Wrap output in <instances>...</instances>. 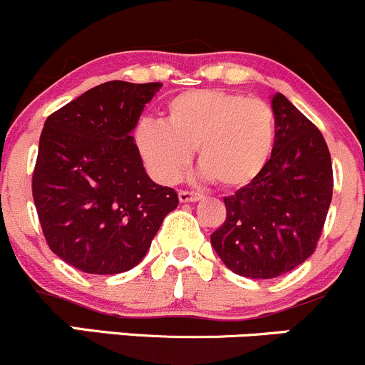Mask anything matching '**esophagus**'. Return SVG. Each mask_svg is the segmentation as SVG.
Here are the masks:
<instances>
[{"mask_svg":"<svg viewBox=\"0 0 365 365\" xmlns=\"http://www.w3.org/2000/svg\"><path fill=\"white\" fill-rule=\"evenodd\" d=\"M202 199L201 194H195V192H189V190H180L178 192V201L180 202H195Z\"/></svg>","mask_w":365,"mask_h":365,"instance_id":"1","label":"esophagus"}]
</instances>
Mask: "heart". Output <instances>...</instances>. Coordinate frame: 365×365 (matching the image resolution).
I'll return each instance as SVG.
<instances>
[{
    "label": "heart",
    "instance_id": "b5f03b06",
    "mask_svg": "<svg viewBox=\"0 0 365 365\" xmlns=\"http://www.w3.org/2000/svg\"><path fill=\"white\" fill-rule=\"evenodd\" d=\"M274 138V113L266 101L218 89L175 96L166 122L143 118L134 133L148 171L160 183L176 182L195 148L201 175L225 189L248 185L264 170Z\"/></svg>",
    "mask_w": 365,
    "mask_h": 365
}]
</instances>
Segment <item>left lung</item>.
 I'll use <instances>...</instances> for the list:
<instances>
[{
	"instance_id": "8db88e82",
	"label": "left lung",
	"mask_w": 365,
	"mask_h": 365,
	"mask_svg": "<svg viewBox=\"0 0 365 365\" xmlns=\"http://www.w3.org/2000/svg\"><path fill=\"white\" fill-rule=\"evenodd\" d=\"M274 147L264 170L231 197L210 237L232 273L269 279L314 252L332 199V163L317 128L283 94L271 98Z\"/></svg>"
}]
</instances>
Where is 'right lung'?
I'll list each match as a JSON object with an SVG mask.
<instances>
[{
    "label": "right lung",
    "instance_id": "obj_1",
    "mask_svg": "<svg viewBox=\"0 0 365 365\" xmlns=\"http://www.w3.org/2000/svg\"><path fill=\"white\" fill-rule=\"evenodd\" d=\"M163 83H101L45 120L33 199L57 257L89 274L141 262L164 217L178 206L152 182L131 136Z\"/></svg>",
    "mask_w": 365,
    "mask_h": 365
}]
</instances>
